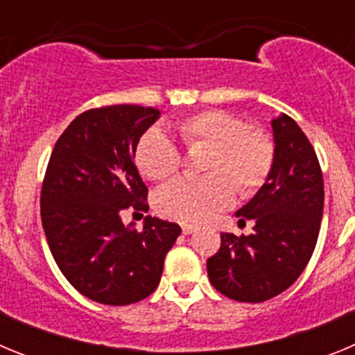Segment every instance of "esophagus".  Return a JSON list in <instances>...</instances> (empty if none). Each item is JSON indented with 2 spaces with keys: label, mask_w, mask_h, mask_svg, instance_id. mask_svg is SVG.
Segmentation results:
<instances>
[{
  "label": "esophagus",
  "mask_w": 355,
  "mask_h": 355,
  "mask_svg": "<svg viewBox=\"0 0 355 355\" xmlns=\"http://www.w3.org/2000/svg\"><path fill=\"white\" fill-rule=\"evenodd\" d=\"M181 231H183V234H192V233H196V225L183 224L181 225Z\"/></svg>",
  "instance_id": "1"
}]
</instances>
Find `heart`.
Masks as SVG:
<instances>
[{
	"instance_id": "heart-1",
	"label": "heart",
	"mask_w": 355,
	"mask_h": 355,
	"mask_svg": "<svg viewBox=\"0 0 355 355\" xmlns=\"http://www.w3.org/2000/svg\"><path fill=\"white\" fill-rule=\"evenodd\" d=\"M187 147H208L202 172L208 175L178 178L156 193V208L181 224H199L227 208L234 188L243 197L258 192L274 165V144L261 131L225 110H206L175 124ZM140 172L153 181L171 178L181 165L174 140L159 128L146 131L135 150Z\"/></svg>"
}]
</instances>
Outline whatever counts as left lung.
I'll list each match as a JSON object with an SVG mask.
<instances>
[{
	"mask_svg": "<svg viewBox=\"0 0 355 355\" xmlns=\"http://www.w3.org/2000/svg\"><path fill=\"white\" fill-rule=\"evenodd\" d=\"M274 165L256 196L234 215L254 222L252 234H220L208 259L216 291L238 302H263L299 279L311 259L324 213V178L316 153L286 114L272 119Z\"/></svg>",
	"mask_w": 355,
	"mask_h": 355,
	"instance_id": "1",
	"label": "left lung"
}]
</instances>
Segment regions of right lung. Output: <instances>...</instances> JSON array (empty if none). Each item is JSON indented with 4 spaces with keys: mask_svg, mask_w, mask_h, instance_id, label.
Here are the masks:
<instances>
[{
    "mask_svg": "<svg viewBox=\"0 0 355 355\" xmlns=\"http://www.w3.org/2000/svg\"><path fill=\"white\" fill-rule=\"evenodd\" d=\"M159 110L115 105L78 115L60 135L44 178L40 215L53 258L69 283L94 302L126 306L158 288L181 227L146 216L124 225V209H147L135 167L140 137Z\"/></svg>",
    "mask_w": 355,
    "mask_h": 355,
    "instance_id": "right-lung-1",
    "label": "right lung"
}]
</instances>
